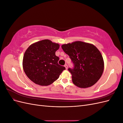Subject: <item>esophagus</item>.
Segmentation results:
<instances>
[{"mask_svg": "<svg viewBox=\"0 0 123 123\" xmlns=\"http://www.w3.org/2000/svg\"><path fill=\"white\" fill-rule=\"evenodd\" d=\"M65 67L66 68V69H68V65H67V64H66V65H65Z\"/></svg>", "mask_w": 123, "mask_h": 123, "instance_id": "obj_1", "label": "esophagus"}]
</instances>
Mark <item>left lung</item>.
<instances>
[{
	"label": "left lung",
	"mask_w": 123,
	"mask_h": 123,
	"mask_svg": "<svg viewBox=\"0 0 123 123\" xmlns=\"http://www.w3.org/2000/svg\"><path fill=\"white\" fill-rule=\"evenodd\" d=\"M74 65L68 70L73 84L81 88L90 87L101 77L104 62L99 51L93 44L76 41L62 46Z\"/></svg>",
	"instance_id": "left-lung-1"
}]
</instances>
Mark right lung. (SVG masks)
I'll use <instances>...</instances> for the list:
<instances>
[{
    "label": "right lung",
    "mask_w": 123,
    "mask_h": 123,
    "mask_svg": "<svg viewBox=\"0 0 123 123\" xmlns=\"http://www.w3.org/2000/svg\"><path fill=\"white\" fill-rule=\"evenodd\" d=\"M59 48L58 43L44 39L32 44L24 55L23 66L29 79L36 84L48 86L58 79L64 66L58 64L59 57L55 52Z\"/></svg>",
    "instance_id": "add662e5"
}]
</instances>
